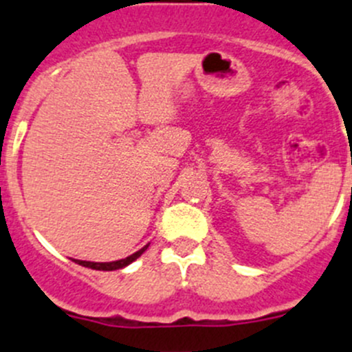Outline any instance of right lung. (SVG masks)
Masks as SVG:
<instances>
[{
    "label": "right lung",
    "instance_id": "right-lung-1",
    "mask_svg": "<svg viewBox=\"0 0 352 352\" xmlns=\"http://www.w3.org/2000/svg\"><path fill=\"white\" fill-rule=\"evenodd\" d=\"M149 244H146L144 248L139 249L138 252H134V254L127 256V258L124 259H118V261H110V263H94V261H82V259H72V261H75L77 265H82V267L85 268H93V270H103V272H111V270H120V268L127 267V265H131L132 261H135V259L139 258V256L142 254V252L148 249Z\"/></svg>",
    "mask_w": 352,
    "mask_h": 352
}]
</instances>
